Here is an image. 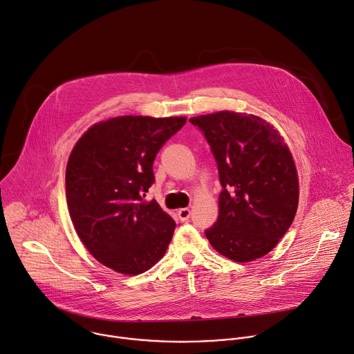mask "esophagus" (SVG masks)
Wrapping results in <instances>:
<instances>
[{
  "label": "esophagus",
  "instance_id": "obj_1",
  "mask_svg": "<svg viewBox=\"0 0 354 354\" xmlns=\"http://www.w3.org/2000/svg\"><path fill=\"white\" fill-rule=\"evenodd\" d=\"M178 216H179L180 221H187L190 218V209L189 208L178 209Z\"/></svg>",
  "mask_w": 354,
  "mask_h": 354
}]
</instances>
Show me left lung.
I'll return each instance as SVG.
<instances>
[{"label": "left lung", "instance_id": "1", "mask_svg": "<svg viewBox=\"0 0 354 354\" xmlns=\"http://www.w3.org/2000/svg\"><path fill=\"white\" fill-rule=\"evenodd\" d=\"M211 146L222 192L218 219L205 238L234 263L268 254L292 225L299 204V176L281 133L261 116L218 111L193 116Z\"/></svg>", "mask_w": 354, "mask_h": 354}]
</instances>
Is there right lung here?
<instances>
[{"label": "right lung", "instance_id": "1", "mask_svg": "<svg viewBox=\"0 0 354 354\" xmlns=\"http://www.w3.org/2000/svg\"><path fill=\"white\" fill-rule=\"evenodd\" d=\"M186 116L122 115L90 127L73 146L66 203L79 239L102 266L124 275L150 270L165 254L175 221L156 200L153 162Z\"/></svg>", "mask_w": 354, "mask_h": 354}]
</instances>
